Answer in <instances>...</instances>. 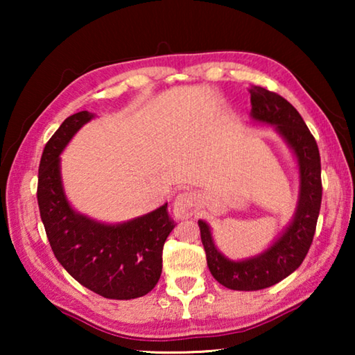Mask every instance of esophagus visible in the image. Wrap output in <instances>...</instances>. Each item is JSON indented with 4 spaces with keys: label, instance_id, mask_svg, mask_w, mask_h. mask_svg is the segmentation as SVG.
Here are the masks:
<instances>
[{
    "label": "esophagus",
    "instance_id": "34e87169",
    "mask_svg": "<svg viewBox=\"0 0 355 355\" xmlns=\"http://www.w3.org/2000/svg\"><path fill=\"white\" fill-rule=\"evenodd\" d=\"M197 203H199V196L196 192H182L173 200V214H175L177 219H188L196 213Z\"/></svg>",
    "mask_w": 355,
    "mask_h": 355
}]
</instances>
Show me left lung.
<instances>
[{
	"label": "left lung",
	"instance_id": "obj_1",
	"mask_svg": "<svg viewBox=\"0 0 355 355\" xmlns=\"http://www.w3.org/2000/svg\"><path fill=\"white\" fill-rule=\"evenodd\" d=\"M249 92L252 120L275 127L296 158L299 196L293 219L279 238L261 254L244 260H232L222 254L214 244L211 227L208 222L199 220L209 272L220 285L236 291L263 290L296 271L313 241L322 197L320 150L296 107L260 86H252Z\"/></svg>",
	"mask_w": 355,
	"mask_h": 355
}]
</instances>
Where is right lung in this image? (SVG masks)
I'll use <instances>...</instances> for the list:
<instances>
[{"instance_id":"add662e5","label":"right lung","mask_w":355,"mask_h":355,"mask_svg":"<svg viewBox=\"0 0 355 355\" xmlns=\"http://www.w3.org/2000/svg\"><path fill=\"white\" fill-rule=\"evenodd\" d=\"M94 117L89 111L73 114L46 142L39 166L40 218L55 257L76 282L106 299L141 297L158 284L164 243L175 224L167 203L120 224L95 220L70 205L61 153Z\"/></svg>"}]
</instances>
